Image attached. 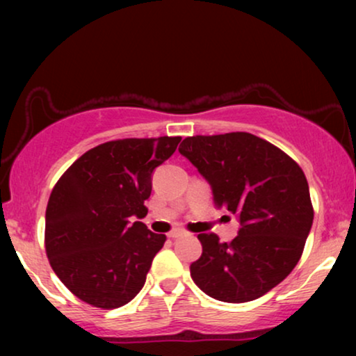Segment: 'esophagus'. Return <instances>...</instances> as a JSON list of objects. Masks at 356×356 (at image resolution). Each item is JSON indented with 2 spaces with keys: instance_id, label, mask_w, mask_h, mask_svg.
Segmentation results:
<instances>
[{
  "instance_id": "1",
  "label": "esophagus",
  "mask_w": 356,
  "mask_h": 356,
  "mask_svg": "<svg viewBox=\"0 0 356 356\" xmlns=\"http://www.w3.org/2000/svg\"><path fill=\"white\" fill-rule=\"evenodd\" d=\"M184 235H186V233H184L183 230H172V232L167 233V236L172 238V240H175V238H181Z\"/></svg>"
}]
</instances>
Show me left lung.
I'll return each instance as SVG.
<instances>
[{"instance_id": "obj_1", "label": "left lung", "mask_w": 356, "mask_h": 356, "mask_svg": "<svg viewBox=\"0 0 356 356\" xmlns=\"http://www.w3.org/2000/svg\"><path fill=\"white\" fill-rule=\"evenodd\" d=\"M178 150L211 184L216 206L240 222L232 243L199 233L202 254L189 267L194 284L225 303L259 298L298 264L313 225L303 170L250 133L193 136Z\"/></svg>"}]
</instances>
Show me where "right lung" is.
Wrapping results in <instances>:
<instances>
[{
	"label": "right lung",
	"instance_id": "obj_1",
	"mask_svg": "<svg viewBox=\"0 0 356 356\" xmlns=\"http://www.w3.org/2000/svg\"><path fill=\"white\" fill-rule=\"evenodd\" d=\"M179 140H110L87 150L58 179L45 213V250L51 269L79 300L113 309L144 286L167 236L133 220L147 216L154 170Z\"/></svg>",
	"mask_w": 356,
	"mask_h": 356
}]
</instances>
